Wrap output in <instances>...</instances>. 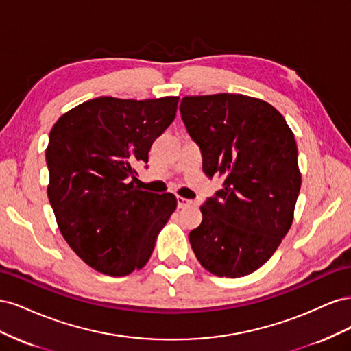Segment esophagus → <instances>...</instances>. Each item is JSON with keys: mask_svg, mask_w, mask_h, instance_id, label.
I'll return each mask as SVG.
<instances>
[{"mask_svg": "<svg viewBox=\"0 0 351 351\" xmlns=\"http://www.w3.org/2000/svg\"><path fill=\"white\" fill-rule=\"evenodd\" d=\"M192 204H193L192 200H187V199H184V197H182V196H177V206H178V209L189 208Z\"/></svg>", "mask_w": 351, "mask_h": 351, "instance_id": "esophagus-1", "label": "esophagus"}]
</instances>
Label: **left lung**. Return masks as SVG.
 Returning a JSON list of instances; mask_svg holds the SVG:
<instances>
[{"label": "left lung", "mask_w": 351, "mask_h": 351, "mask_svg": "<svg viewBox=\"0 0 351 351\" xmlns=\"http://www.w3.org/2000/svg\"><path fill=\"white\" fill-rule=\"evenodd\" d=\"M180 112L204 173L224 178L200 206L190 244L210 274L244 277L272 256L291 227L302 184L294 134L271 104L240 93L184 97Z\"/></svg>", "instance_id": "8db88e82"}]
</instances>
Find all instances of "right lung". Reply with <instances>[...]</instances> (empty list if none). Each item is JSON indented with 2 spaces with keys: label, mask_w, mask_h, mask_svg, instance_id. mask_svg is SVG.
Segmentation results:
<instances>
[{
  "label": "right lung",
  "mask_w": 351,
  "mask_h": 351,
  "mask_svg": "<svg viewBox=\"0 0 351 351\" xmlns=\"http://www.w3.org/2000/svg\"><path fill=\"white\" fill-rule=\"evenodd\" d=\"M178 97H99L62 114L49 133L48 199L62 237L95 271L143 268L177 208L171 193L136 186L137 164L176 119Z\"/></svg>",
  "instance_id": "add662e5"
}]
</instances>
